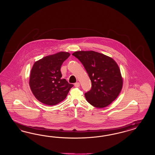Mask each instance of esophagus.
Instances as JSON below:
<instances>
[{
    "mask_svg": "<svg viewBox=\"0 0 155 155\" xmlns=\"http://www.w3.org/2000/svg\"><path fill=\"white\" fill-rule=\"evenodd\" d=\"M74 86L76 87H79L80 86V84L79 82H76L74 84Z\"/></svg>",
    "mask_w": 155,
    "mask_h": 155,
    "instance_id": "1",
    "label": "esophagus"
}]
</instances>
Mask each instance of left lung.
<instances>
[{
    "mask_svg": "<svg viewBox=\"0 0 155 155\" xmlns=\"http://www.w3.org/2000/svg\"><path fill=\"white\" fill-rule=\"evenodd\" d=\"M72 55L82 64L91 82V89L84 93L86 101L97 108H103L112 103L123 87L117 62L110 57L93 51H77Z\"/></svg>",
    "mask_w": 155,
    "mask_h": 155,
    "instance_id": "8db88e82",
    "label": "left lung"
}]
</instances>
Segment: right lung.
<instances>
[{
	"instance_id": "obj_1",
	"label": "right lung",
	"mask_w": 155,
	"mask_h": 155,
	"mask_svg": "<svg viewBox=\"0 0 155 155\" xmlns=\"http://www.w3.org/2000/svg\"><path fill=\"white\" fill-rule=\"evenodd\" d=\"M68 52H60L36 61L31 69L29 86L40 102L54 106L66 98L73 84L62 79L61 66L70 56Z\"/></svg>"
}]
</instances>
